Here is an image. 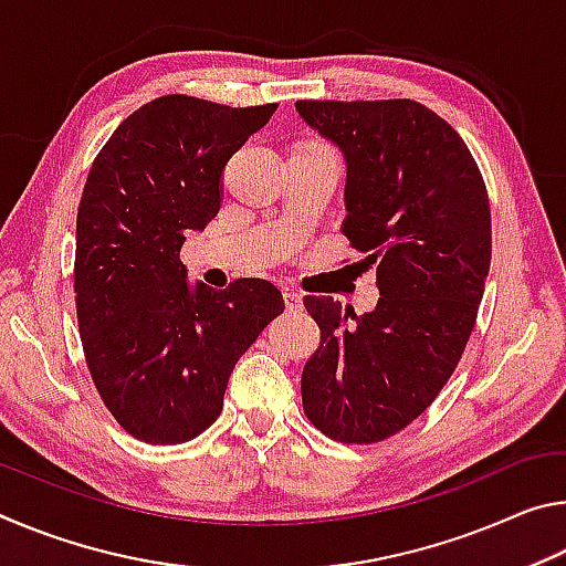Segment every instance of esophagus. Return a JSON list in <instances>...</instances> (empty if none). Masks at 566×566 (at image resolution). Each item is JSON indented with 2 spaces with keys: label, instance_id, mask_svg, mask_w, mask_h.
<instances>
[{
  "label": "esophagus",
  "instance_id": "1",
  "mask_svg": "<svg viewBox=\"0 0 566 566\" xmlns=\"http://www.w3.org/2000/svg\"><path fill=\"white\" fill-rule=\"evenodd\" d=\"M284 306H286V312H302L304 310L302 294L294 290H284Z\"/></svg>",
  "mask_w": 566,
  "mask_h": 566
}]
</instances>
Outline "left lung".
I'll list each match as a JSON object with an SVG mask.
<instances>
[{
  "label": "left lung",
  "mask_w": 566,
  "mask_h": 566,
  "mask_svg": "<svg viewBox=\"0 0 566 566\" xmlns=\"http://www.w3.org/2000/svg\"><path fill=\"white\" fill-rule=\"evenodd\" d=\"M342 151L344 229L377 266L379 302L361 317L304 296L322 329L304 364V415L347 444L415 421L457 369L492 262V214L462 137L411 99L294 104Z\"/></svg>",
  "instance_id": "obj_1"
}]
</instances>
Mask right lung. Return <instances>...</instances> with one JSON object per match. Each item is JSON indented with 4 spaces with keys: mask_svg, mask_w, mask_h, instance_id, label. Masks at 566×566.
<instances>
[{
    "mask_svg": "<svg viewBox=\"0 0 566 566\" xmlns=\"http://www.w3.org/2000/svg\"><path fill=\"white\" fill-rule=\"evenodd\" d=\"M276 104L234 109L167 94L124 119L94 159L76 212L74 302L90 375L147 444H185L222 415L239 357L284 312L266 280L217 292L179 252L222 207L234 151Z\"/></svg>",
    "mask_w": 566,
    "mask_h": 566,
    "instance_id": "right-lung-1",
    "label": "right lung"
}]
</instances>
